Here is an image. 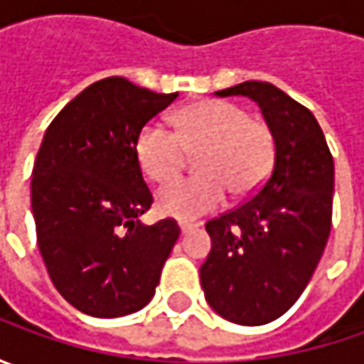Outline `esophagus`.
Returning <instances> with one entry per match:
<instances>
[{
    "mask_svg": "<svg viewBox=\"0 0 364 364\" xmlns=\"http://www.w3.org/2000/svg\"><path fill=\"white\" fill-rule=\"evenodd\" d=\"M178 227H180V232H182V235H188V232L194 231L198 225H194V223H186V220H180V223H178Z\"/></svg>",
    "mask_w": 364,
    "mask_h": 364,
    "instance_id": "obj_1",
    "label": "esophagus"
}]
</instances>
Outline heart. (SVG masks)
<instances>
[{
  "label": "heart",
  "mask_w": 364,
  "mask_h": 364,
  "mask_svg": "<svg viewBox=\"0 0 364 364\" xmlns=\"http://www.w3.org/2000/svg\"><path fill=\"white\" fill-rule=\"evenodd\" d=\"M178 132L160 121L141 127L135 154L141 170L156 182L174 178L188 151H200L198 178H178L158 190V210L166 217L194 220L225 203L227 188L245 198L261 188L275 160L272 129L227 101H204L176 115Z\"/></svg>",
  "instance_id": "b5f03b06"
}]
</instances>
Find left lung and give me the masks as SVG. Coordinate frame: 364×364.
I'll use <instances>...</instances> for the list:
<instances>
[{"label":"left lung","instance_id":"obj_1","mask_svg":"<svg viewBox=\"0 0 364 364\" xmlns=\"http://www.w3.org/2000/svg\"><path fill=\"white\" fill-rule=\"evenodd\" d=\"M215 95L257 103L275 139V160L251 200L206 223L213 247L200 284L218 316L261 326L294 306L324 253L334 161L314 115L272 82L247 80Z\"/></svg>","mask_w":364,"mask_h":364}]
</instances>
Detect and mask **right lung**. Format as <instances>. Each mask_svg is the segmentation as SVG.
I'll return each instance as SVG.
<instances>
[{
  "instance_id": "add662e5",
  "label": "right lung",
  "mask_w": 364,
  "mask_h": 364,
  "mask_svg": "<svg viewBox=\"0 0 364 364\" xmlns=\"http://www.w3.org/2000/svg\"><path fill=\"white\" fill-rule=\"evenodd\" d=\"M176 97L103 78L44 133L32 172L38 249L54 287L82 314H133L156 294L180 229L172 218L139 220L154 198L135 141Z\"/></svg>"
}]
</instances>
